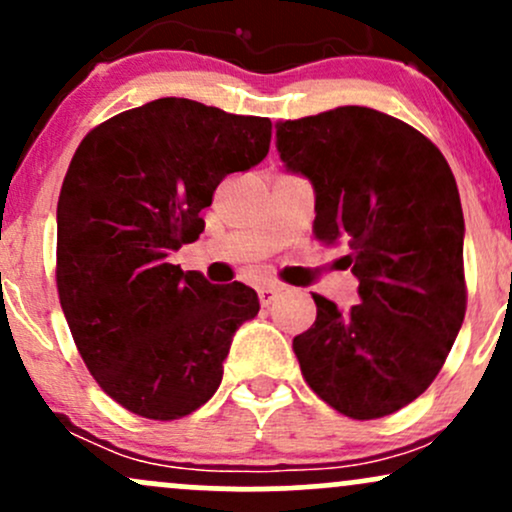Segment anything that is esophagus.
<instances>
[{
  "label": "esophagus",
  "mask_w": 512,
  "mask_h": 512,
  "mask_svg": "<svg viewBox=\"0 0 512 512\" xmlns=\"http://www.w3.org/2000/svg\"><path fill=\"white\" fill-rule=\"evenodd\" d=\"M279 293H281V289H279V286H274V284L260 286V289H257V296H260V303H262V305L274 303V298L279 296Z\"/></svg>",
  "instance_id": "obj_1"
}]
</instances>
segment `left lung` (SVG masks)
Wrapping results in <instances>:
<instances>
[{"label":"left lung","mask_w":512,"mask_h":512,"mask_svg":"<svg viewBox=\"0 0 512 512\" xmlns=\"http://www.w3.org/2000/svg\"><path fill=\"white\" fill-rule=\"evenodd\" d=\"M276 151L313 185L315 238L349 248L361 301L313 293V327L293 339L305 383L351 419L395 414L436 380L464 320L455 175L424 134L361 105L276 122Z\"/></svg>","instance_id":"1"}]
</instances>
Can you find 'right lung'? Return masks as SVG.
Instances as JSON below:
<instances>
[{
	"instance_id": "obj_1",
	"label": "right lung",
	"mask_w": 512,
	"mask_h": 512,
	"mask_svg": "<svg viewBox=\"0 0 512 512\" xmlns=\"http://www.w3.org/2000/svg\"><path fill=\"white\" fill-rule=\"evenodd\" d=\"M269 117L158 98L86 134L57 202V291L86 368L117 404L173 421L219 390L257 293L168 255L204 231L219 182L262 161Z\"/></svg>"
}]
</instances>
